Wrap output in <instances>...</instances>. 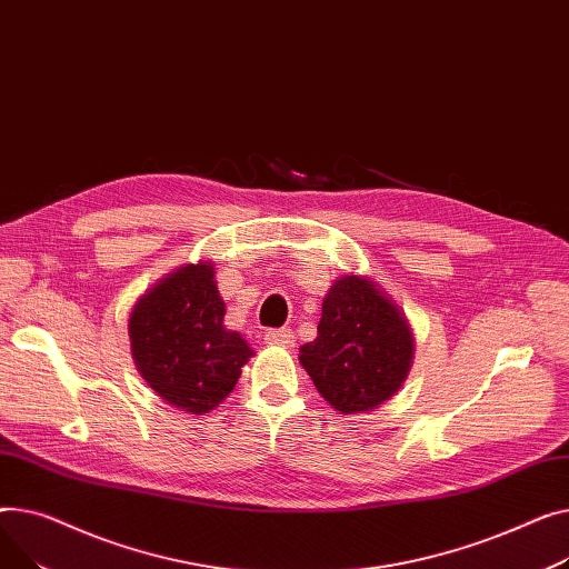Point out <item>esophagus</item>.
<instances>
[{"mask_svg":"<svg viewBox=\"0 0 569 569\" xmlns=\"http://www.w3.org/2000/svg\"><path fill=\"white\" fill-rule=\"evenodd\" d=\"M263 340L269 345H280V347H291L296 340H293V332L289 328H271L269 332H266Z\"/></svg>","mask_w":569,"mask_h":569,"instance_id":"1","label":"esophagus"}]
</instances>
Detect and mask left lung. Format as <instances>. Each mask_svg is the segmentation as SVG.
I'll return each mask as SVG.
<instances>
[{
  "label": "left lung",
  "mask_w": 569,
  "mask_h": 569,
  "mask_svg": "<svg viewBox=\"0 0 569 569\" xmlns=\"http://www.w3.org/2000/svg\"><path fill=\"white\" fill-rule=\"evenodd\" d=\"M411 330L370 280L345 276L321 306L317 340L300 347V365L328 405L342 413L372 411L409 375Z\"/></svg>",
  "instance_id": "obj_1"
}]
</instances>
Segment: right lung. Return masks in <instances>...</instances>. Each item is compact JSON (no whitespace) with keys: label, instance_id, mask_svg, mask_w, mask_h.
Wrapping results in <instances>:
<instances>
[{"label":"right lung","instance_id":"1","mask_svg":"<svg viewBox=\"0 0 569 569\" xmlns=\"http://www.w3.org/2000/svg\"><path fill=\"white\" fill-rule=\"evenodd\" d=\"M222 317L224 303L207 261L167 276L132 308V358L167 405L202 416L237 386L252 349L222 326Z\"/></svg>","mask_w":569,"mask_h":569}]
</instances>
